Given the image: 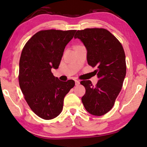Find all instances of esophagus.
Instances as JSON below:
<instances>
[{
	"label": "esophagus",
	"instance_id": "esophagus-1",
	"mask_svg": "<svg viewBox=\"0 0 147 147\" xmlns=\"http://www.w3.org/2000/svg\"><path fill=\"white\" fill-rule=\"evenodd\" d=\"M80 84V82L79 80H75V85L76 86H78Z\"/></svg>",
	"mask_w": 147,
	"mask_h": 147
}]
</instances>
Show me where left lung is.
<instances>
[{
    "label": "left lung",
    "instance_id": "left-lung-1",
    "mask_svg": "<svg viewBox=\"0 0 147 147\" xmlns=\"http://www.w3.org/2000/svg\"><path fill=\"white\" fill-rule=\"evenodd\" d=\"M74 38H78L87 51V62L95 71L99 80L95 86L90 80L80 83L85 86L82 101L90 114L104 115L114 106L120 93L126 73V57L119 41L104 28L78 30Z\"/></svg>",
    "mask_w": 147,
    "mask_h": 147
}]
</instances>
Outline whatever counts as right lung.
I'll list each match as a JSON object with an SVG mask.
<instances>
[{"mask_svg": "<svg viewBox=\"0 0 147 147\" xmlns=\"http://www.w3.org/2000/svg\"><path fill=\"white\" fill-rule=\"evenodd\" d=\"M76 30H42L24 45L20 60L19 83L27 104L35 113L49 120L60 114L73 80L62 82L51 72L57 69L64 49Z\"/></svg>", "mask_w": 147, "mask_h": 147, "instance_id": "right-lung-1", "label": "right lung"}]
</instances>
